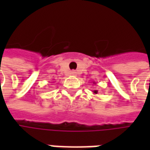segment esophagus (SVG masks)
I'll list each match as a JSON object with an SVG mask.
<instances>
[{"mask_svg": "<svg viewBox=\"0 0 150 150\" xmlns=\"http://www.w3.org/2000/svg\"><path fill=\"white\" fill-rule=\"evenodd\" d=\"M70 74L72 75V76H75V75H77V72H76V71H71V72H70Z\"/></svg>", "mask_w": 150, "mask_h": 150, "instance_id": "esophagus-1", "label": "esophagus"}]
</instances>
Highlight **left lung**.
<instances>
[{
  "instance_id": "obj_1",
  "label": "left lung",
  "mask_w": 150,
  "mask_h": 150,
  "mask_svg": "<svg viewBox=\"0 0 150 150\" xmlns=\"http://www.w3.org/2000/svg\"><path fill=\"white\" fill-rule=\"evenodd\" d=\"M93 84H96L95 82H93ZM93 93H95V94H97V93H98V90H94V91H93Z\"/></svg>"
}]
</instances>
